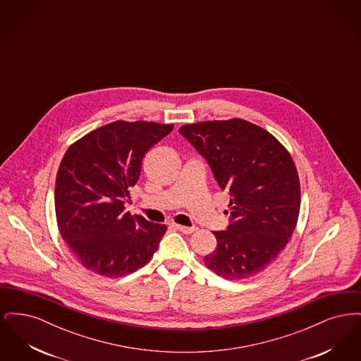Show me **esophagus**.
I'll return each mask as SVG.
<instances>
[{
	"mask_svg": "<svg viewBox=\"0 0 361 361\" xmlns=\"http://www.w3.org/2000/svg\"><path fill=\"white\" fill-rule=\"evenodd\" d=\"M173 227L184 234H192L196 231V227H187V226H183V224H173Z\"/></svg>",
	"mask_w": 361,
	"mask_h": 361,
	"instance_id": "esophagus-1",
	"label": "esophagus"
}]
</instances>
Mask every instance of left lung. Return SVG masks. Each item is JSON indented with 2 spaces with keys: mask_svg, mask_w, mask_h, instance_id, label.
<instances>
[{
  "mask_svg": "<svg viewBox=\"0 0 361 361\" xmlns=\"http://www.w3.org/2000/svg\"><path fill=\"white\" fill-rule=\"evenodd\" d=\"M178 133L230 193V224L214 231L218 245L204 264L227 280L262 272L288 243L299 216L300 184L291 155L272 134L242 119L185 124Z\"/></svg>",
  "mask_w": 361,
  "mask_h": 361,
  "instance_id": "obj_1",
  "label": "left lung"
}]
</instances>
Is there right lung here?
Masks as SVG:
<instances>
[{
    "label": "right lung",
    "mask_w": 361,
    "mask_h": 361,
    "mask_svg": "<svg viewBox=\"0 0 361 361\" xmlns=\"http://www.w3.org/2000/svg\"><path fill=\"white\" fill-rule=\"evenodd\" d=\"M172 124L118 121L86 134L63 155L55 181V214L62 238L81 265L121 277L153 257L165 224L124 212L142 159Z\"/></svg>",
    "instance_id": "right-lung-1"
}]
</instances>
